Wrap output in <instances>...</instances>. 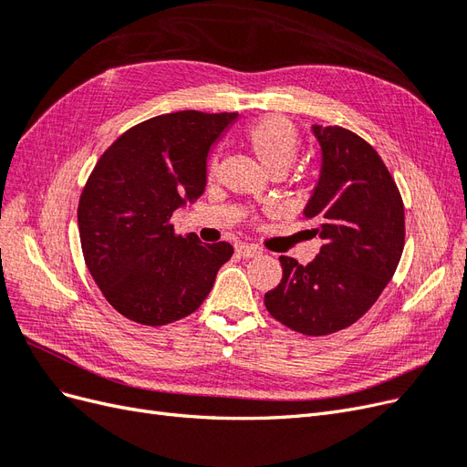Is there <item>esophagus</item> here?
I'll list each match as a JSON object with an SVG mask.
<instances>
[{"instance_id": "obj_1", "label": "esophagus", "mask_w": 467, "mask_h": 467, "mask_svg": "<svg viewBox=\"0 0 467 467\" xmlns=\"http://www.w3.org/2000/svg\"><path fill=\"white\" fill-rule=\"evenodd\" d=\"M235 251H237V255H239V257H244V259H253V257H259L261 253H263V251H261L257 245H247V244L237 245V247H235Z\"/></svg>"}]
</instances>
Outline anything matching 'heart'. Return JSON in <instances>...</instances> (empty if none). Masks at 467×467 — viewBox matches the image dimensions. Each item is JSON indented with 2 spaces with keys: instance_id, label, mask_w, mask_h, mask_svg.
<instances>
[{
  "instance_id": "obj_1",
  "label": "heart",
  "mask_w": 467,
  "mask_h": 467,
  "mask_svg": "<svg viewBox=\"0 0 467 467\" xmlns=\"http://www.w3.org/2000/svg\"><path fill=\"white\" fill-rule=\"evenodd\" d=\"M245 144L268 173H285L298 151L300 134L288 119L271 115L249 126ZM210 173H214V165Z\"/></svg>"
}]
</instances>
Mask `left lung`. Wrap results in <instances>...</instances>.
<instances>
[{"instance_id": "8db88e82", "label": "left lung", "mask_w": 467, "mask_h": 467, "mask_svg": "<svg viewBox=\"0 0 467 467\" xmlns=\"http://www.w3.org/2000/svg\"><path fill=\"white\" fill-rule=\"evenodd\" d=\"M319 179L304 208L323 239L317 257H280L282 280L265 294L276 321L304 335H329L360 319L384 292L405 245L401 194L378 151L341 126L314 124Z\"/></svg>"}]
</instances>
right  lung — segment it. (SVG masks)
Instances as JSON below:
<instances>
[{
    "mask_svg": "<svg viewBox=\"0 0 467 467\" xmlns=\"http://www.w3.org/2000/svg\"><path fill=\"white\" fill-rule=\"evenodd\" d=\"M237 112L179 110L126 130L101 155L78 208L83 257L119 314L140 325L191 316L234 247L179 235L171 222L206 189L208 153Z\"/></svg>",
    "mask_w": 467,
    "mask_h": 467,
    "instance_id": "right-lung-1",
    "label": "right lung"
}]
</instances>
